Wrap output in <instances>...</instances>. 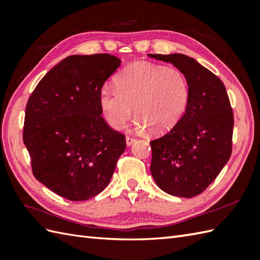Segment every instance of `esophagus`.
Listing matches in <instances>:
<instances>
[{
    "instance_id": "obj_1",
    "label": "esophagus",
    "mask_w": 260,
    "mask_h": 260,
    "mask_svg": "<svg viewBox=\"0 0 260 260\" xmlns=\"http://www.w3.org/2000/svg\"><path fill=\"white\" fill-rule=\"evenodd\" d=\"M125 141H126V145L127 146H131V145H133L134 143L137 141L136 139H134V137H131V136H126V139H125Z\"/></svg>"
}]
</instances>
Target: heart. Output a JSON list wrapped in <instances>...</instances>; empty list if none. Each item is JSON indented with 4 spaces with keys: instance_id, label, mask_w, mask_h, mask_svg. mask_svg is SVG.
Listing matches in <instances>:
<instances>
[{
    "instance_id": "b5f03b06",
    "label": "heart",
    "mask_w": 260,
    "mask_h": 260,
    "mask_svg": "<svg viewBox=\"0 0 260 260\" xmlns=\"http://www.w3.org/2000/svg\"><path fill=\"white\" fill-rule=\"evenodd\" d=\"M189 96V84L181 70L136 62L116 77L115 89L102 88L99 105L105 119L114 129L123 127L134 106L137 128H150L154 134H163L179 123Z\"/></svg>"
}]
</instances>
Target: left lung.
<instances>
[{
  "mask_svg": "<svg viewBox=\"0 0 260 260\" xmlns=\"http://www.w3.org/2000/svg\"><path fill=\"white\" fill-rule=\"evenodd\" d=\"M148 57L172 63L190 88L179 123L167 135L151 141V173L164 192L192 198L206 190L229 161L233 109L222 81L196 59L182 53Z\"/></svg>",
  "mask_w": 260,
  "mask_h": 260,
  "instance_id": "left-lung-1",
  "label": "left lung"
}]
</instances>
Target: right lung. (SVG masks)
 Returning a JSON list of instances; mask_svg holds the SVG:
<instances>
[{
  "instance_id": "1",
  "label": "right lung",
  "mask_w": 260,
  "mask_h": 260,
  "mask_svg": "<svg viewBox=\"0 0 260 260\" xmlns=\"http://www.w3.org/2000/svg\"><path fill=\"white\" fill-rule=\"evenodd\" d=\"M120 62L108 53L69 56L48 71L27 101L23 143L33 175L68 200L101 193L126 147L99 105L103 85Z\"/></svg>"
}]
</instances>
